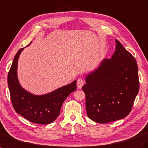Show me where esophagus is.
Returning a JSON list of instances; mask_svg holds the SVG:
<instances>
[{
    "label": "esophagus",
    "mask_w": 148,
    "mask_h": 148,
    "mask_svg": "<svg viewBox=\"0 0 148 148\" xmlns=\"http://www.w3.org/2000/svg\"><path fill=\"white\" fill-rule=\"evenodd\" d=\"M84 81L83 79H78L77 80V88H82L83 85H84Z\"/></svg>",
    "instance_id": "1"
}]
</instances>
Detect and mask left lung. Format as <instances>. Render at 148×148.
<instances>
[{
    "mask_svg": "<svg viewBox=\"0 0 148 148\" xmlns=\"http://www.w3.org/2000/svg\"><path fill=\"white\" fill-rule=\"evenodd\" d=\"M116 40L111 58L104 59L86 77L82 87L87 115L91 120L108 123L127 116L138 93V69L135 58Z\"/></svg>",
    "mask_w": 148,
    "mask_h": 148,
    "instance_id": "1",
    "label": "left lung"
}]
</instances>
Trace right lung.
<instances>
[{
  "mask_svg": "<svg viewBox=\"0 0 148 148\" xmlns=\"http://www.w3.org/2000/svg\"><path fill=\"white\" fill-rule=\"evenodd\" d=\"M23 50V48L21 49L15 55L8 73L12 103L16 112L27 120L40 125L49 124L58 116L68 96L77 89V81L46 95H35L28 92L20 85L17 73L18 59Z\"/></svg>",
  "mask_w": 148,
  "mask_h": 148,
  "instance_id": "right-lung-1",
  "label": "right lung"
}]
</instances>
